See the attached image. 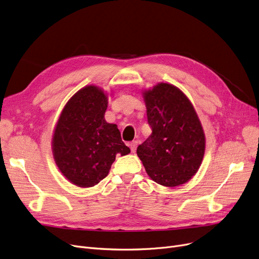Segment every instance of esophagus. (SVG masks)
<instances>
[{
  "instance_id": "esophagus-1",
  "label": "esophagus",
  "mask_w": 259,
  "mask_h": 259,
  "mask_svg": "<svg viewBox=\"0 0 259 259\" xmlns=\"http://www.w3.org/2000/svg\"><path fill=\"white\" fill-rule=\"evenodd\" d=\"M137 146H138V142H137V141L130 143V149H131V151H132L133 153L135 152V150H137Z\"/></svg>"
}]
</instances>
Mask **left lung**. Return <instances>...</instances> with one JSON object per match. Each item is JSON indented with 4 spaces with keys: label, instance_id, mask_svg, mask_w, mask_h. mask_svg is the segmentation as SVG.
<instances>
[{
    "label": "left lung",
    "instance_id": "obj_1",
    "mask_svg": "<svg viewBox=\"0 0 259 259\" xmlns=\"http://www.w3.org/2000/svg\"><path fill=\"white\" fill-rule=\"evenodd\" d=\"M152 134L138 147V156L157 184L176 187L197 172L205 154V134L194 108L173 85L160 83L144 92Z\"/></svg>",
    "mask_w": 259,
    "mask_h": 259
}]
</instances>
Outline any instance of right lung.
<instances>
[{
    "label": "right lung",
    "instance_id": "add662e5",
    "mask_svg": "<svg viewBox=\"0 0 259 259\" xmlns=\"http://www.w3.org/2000/svg\"><path fill=\"white\" fill-rule=\"evenodd\" d=\"M107 95L95 86L77 91L64 107L52 140L60 171L77 187H93L109 173L116 154L130 149L117 126L105 120Z\"/></svg>",
    "mask_w": 259,
    "mask_h": 259
}]
</instances>
